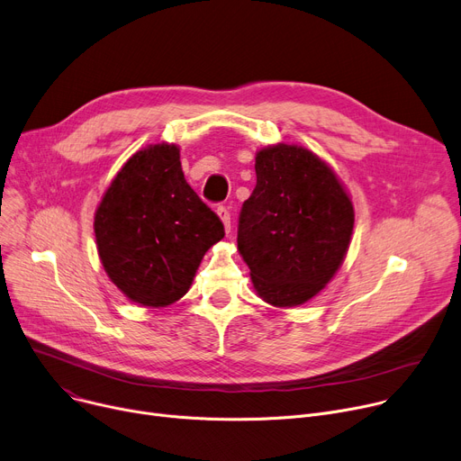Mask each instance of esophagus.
Segmentation results:
<instances>
[{
	"instance_id": "1",
	"label": "esophagus",
	"mask_w": 461,
	"mask_h": 461,
	"mask_svg": "<svg viewBox=\"0 0 461 461\" xmlns=\"http://www.w3.org/2000/svg\"><path fill=\"white\" fill-rule=\"evenodd\" d=\"M217 214H219V219H221V221H222V224H224L226 233H230V230H231V219H230V211H228V207L221 205V207L217 209Z\"/></svg>"
}]
</instances>
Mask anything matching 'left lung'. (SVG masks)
Wrapping results in <instances>:
<instances>
[{
	"instance_id": "obj_1",
	"label": "left lung",
	"mask_w": 461,
	"mask_h": 461,
	"mask_svg": "<svg viewBox=\"0 0 461 461\" xmlns=\"http://www.w3.org/2000/svg\"><path fill=\"white\" fill-rule=\"evenodd\" d=\"M256 176L240 209L237 249L259 298L293 308L317 296L343 265L354 205L337 174L298 144L261 148Z\"/></svg>"
}]
</instances>
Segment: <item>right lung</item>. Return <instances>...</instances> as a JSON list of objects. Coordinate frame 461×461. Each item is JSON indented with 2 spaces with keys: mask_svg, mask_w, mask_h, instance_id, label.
<instances>
[{
  "mask_svg": "<svg viewBox=\"0 0 461 461\" xmlns=\"http://www.w3.org/2000/svg\"><path fill=\"white\" fill-rule=\"evenodd\" d=\"M109 280L144 308L185 294L224 226L191 189L176 144H149L124 163L95 212Z\"/></svg>",
  "mask_w": 461,
  "mask_h": 461,
  "instance_id": "1",
  "label": "right lung"
}]
</instances>
